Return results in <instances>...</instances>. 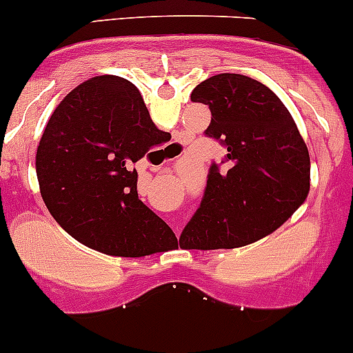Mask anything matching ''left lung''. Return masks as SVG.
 I'll list each match as a JSON object with an SVG mask.
<instances>
[{
  "label": "left lung",
  "instance_id": "left-lung-1",
  "mask_svg": "<svg viewBox=\"0 0 353 353\" xmlns=\"http://www.w3.org/2000/svg\"><path fill=\"white\" fill-rule=\"evenodd\" d=\"M191 101L212 112L207 138L228 153L212 162L200 207L183 229L201 248H236L278 229L305 201L310 157L288 108L241 74L200 82ZM193 245V246H194Z\"/></svg>",
  "mask_w": 353,
  "mask_h": 353
}]
</instances>
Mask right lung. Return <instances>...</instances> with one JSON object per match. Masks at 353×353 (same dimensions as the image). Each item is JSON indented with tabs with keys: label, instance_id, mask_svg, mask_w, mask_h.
<instances>
[{
	"label": "right lung",
	"instance_id": "add662e5",
	"mask_svg": "<svg viewBox=\"0 0 353 353\" xmlns=\"http://www.w3.org/2000/svg\"><path fill=\"white\" fill-rule=\"evenodd\" d=\"M169 139L141 93L117 75L79 84L41 136L36 172L54 221L84 245L121 256L165 252L172 229L138 196L136 163Z\"/></svg>",
	"mask_w": 353,
	"mask_h": 353
}]
</instances>
